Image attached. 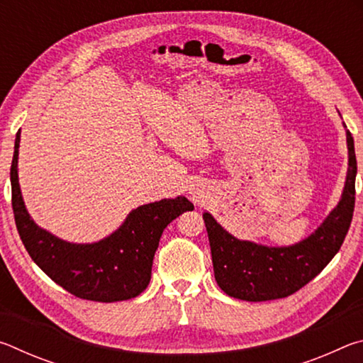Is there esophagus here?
<instances>
[{
  "label": "esophagus",
  "instance_id": "34e87169",
  "mask_svg": "<svg viewBox=\"0 0 363 363\" xmlns=\"http://www.w3.org/2000/svg\"><path fill=\"white\" fill-rule=\"evenodd\" d=\"M194 199H195V201L199 205H201V203H205L206 201V199H205V195H194Z\"/></svg>",
  "mask_w": 363,
  "mask_h": 363
}]
</instances>
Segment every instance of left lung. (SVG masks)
<instances>
[{
	"mask_svg": "<svg viewBox=\"0 0 363 363\" xmlns=\"http://www.w3.org/2000/svg\"><path fill=\"white\" fill-rule=\"evenodd\" d=\"M346 140L349 163L341 199L304 240L288 247L240 240L227 232L210 213H203L214 279L225 294L251 303L286 298L315 279L333 259L346 238L355 205L357 160L354 139L347 130Z\"/></svg>",
	"mask_w": 363,
	"mask_h": 363,
	"instance_id": "obj_1",
	"label": "left lung"
}]
</instances>
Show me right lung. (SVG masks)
I'll return each instance as SVG.
<instances>
[{"mask_svg":"<svg viewBox=\"0 0 363 363\" xmlns=\"http://www.w3.org/2000/svg\"><path fill=\"white\" fill-rule=\"evenodd\" d=\"M21 130L16 134L11 164L12 210L21 240L49 279L77 298L115 303L139 296L152 277L160 237L171 220L194 205L186 196L138 206L108 237L94 243H72L43 229L23 203L17 162Z\"/></svg>","mask_w":363,"mask_h":363,"instance_id":"add662e5","label":"right lung"}]
</instances>
